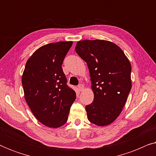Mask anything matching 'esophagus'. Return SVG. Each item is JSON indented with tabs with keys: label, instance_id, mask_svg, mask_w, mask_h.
Segmentation results:
<instances>
[{
	"label": "esophagus",
	"instance_id": "34e87169",
	"mask_svg": "<svg viewBox=\"0 0 156 156\" xmlns=\"http://www.w3.org/2000/svg\"><path fill=\"white\" fill-rule=\"evenodd\" d=\"M78 89H79V90H80V91H83V89H84V85H83V84H80V85H79V86H78Z\"/></svg>",
	"mask_w": 156,
	"mask_h": 156
}]
</instances>
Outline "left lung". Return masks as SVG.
I'll return each instance as SVG.
<instances>
[{"mask_svg":"<svg viewBox=\"0 0 156 156\" xmlns=\"http://www.w3.org/2000/svg\"><path fill=\"white\" fill-rule=\"evenodd\" d=\"M75 51L88 66L94 93L86 108L87 119L104 126L114 122L122 112L131 89V65L123 50L104 40L78 41Z\"/></svg>","mask_w":156,"mask_h":156,"instance_id":"8db88e82","label":"left lung"}]
</instances>
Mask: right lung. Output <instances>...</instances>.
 Instances as JSON below:
<instances>
[{"label": "right lung", "instance_id": "add662e5", "mask_svg": "<svg viewBox=\"0 0 156 156\" xmlns=\"http://www.w3.org/2000/svg\"><path fill=\"white\" fill-rule=\"evenodd\" d=\"M73 42H52L38 48L27 59L22 75L24 96L40 123L59 128L67 121L76 93L67 86L62 65Z\"/></svg>", "mask_w": 156, "mask_h": 156}]
</instances>
